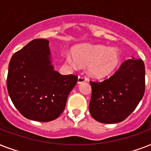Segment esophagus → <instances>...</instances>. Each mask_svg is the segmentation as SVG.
Returning a JSON list of instances; mask_svg holds the SVG:
<instances>
[{"mask_svg":"<svg viewBox=\"0 0 151 151\" xmlns=\"http://www.w3.org/2000/svg\"><path fill=\"white\" fill-rule=\"evenodd\" d=\"M87 81L86 78L84 76H79L78 78V84H81L83 82H85Z\"/></svg>","mask_w":151,"mask_h":151,"instance_id":"34e87169","label":"esophagus"}]
</instances>
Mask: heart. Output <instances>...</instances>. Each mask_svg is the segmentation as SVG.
I'll return each instance as SVG.
<instances>
[{
  "label": "heart",
  "instance_id": "obj_1",
  "mask_svg": "<svg viewBox=\"0 0 151 151\" xmlns=\"http://www.w3.org/2000/svg\"><path fill=\"white\" fill-rule=\"evenodd\" d=\"M66 63L74 69L79 65L87 66L90 77L102 80L110 77L118 67L121 61L119 52L103 45L82 44L72 49V56L66 55Z\"/></svg>",
  "mask_w": 151,
  "mask_h": 151
}]
</instances>
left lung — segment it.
<instances>
[{"mask_svg": "<svg viewBox=\"0 0 151 151\" xmlns=\"http://www.w3.org/2000/svg\"><path fill=\"white\" fill-rule=\"evenodd\" d=\"M89 112L97 122L124 121L138 106L145 92V66L140 59L124 61L116 73L102 82H92Z\"/></svg>", "mask_w": 151, "mask_h": 151, "instance_id": "left-lung-1", "label": "left lung"}]
</instances>
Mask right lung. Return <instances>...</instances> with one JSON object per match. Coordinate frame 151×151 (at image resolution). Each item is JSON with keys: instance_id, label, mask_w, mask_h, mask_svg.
I'll return each instance as SVG.
<instances>
[{"instance_id": "right-lung-1", "label": "right lung", "mask_w": 151, "mask_h": 151, "mask_svg": "<svg viewBox=\"0 0 151 151\" xmlns=\"http://www.w3.org/2000/svg\"><path fill=\"white\" fill-rule=\"evenodd\" d=\"M77 81V76L55 70L46 39L30 41L13 55L8 66V95L21 114L32 121L56 119Z\"/></svg>"}]
</instances>
